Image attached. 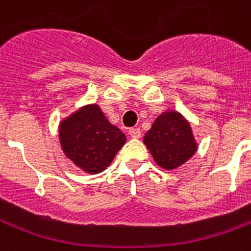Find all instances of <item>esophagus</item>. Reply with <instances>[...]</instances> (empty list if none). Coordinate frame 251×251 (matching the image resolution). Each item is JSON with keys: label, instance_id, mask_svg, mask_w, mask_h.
<instances>
[{"label": "esophagus", "instance_id": "obj_1", "mask_svg": "<svg viewBox=\"0 0 251 251\" xmlns=\"http://www.w3.org/2000/svg\"><path fill=\"white\" fill-rule=\"evenodd\" d=\"M129 134H130L131 138H140L141 137V130L138 127H131L129 130Z\"/></svg>", "mask_w": 251, "mask_h": 251}]
</instances>
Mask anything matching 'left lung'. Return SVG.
Segmentation results:
<instances>
[{
	"label": "left lung",
	"mask_w": 251,
	"mask_h": 251,
	"mask_svg": "<svg viewBox=\"0 0 251 251\" xmlns=\"http://www.w3.org/2000/svg\"><path fill=\"white\" fill-rule=\"evenodd\" d=\"M144 144L156 164L167 171L179 168L198 149L189 122L172 110L158 115L144 137Z\"/></svg>",
	"instance_id": "8db88e82"
}]
</instances>
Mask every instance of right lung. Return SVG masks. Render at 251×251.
Instances as JSON below:
<instances>
[{
	"instance_id": "1",
	"label": "right lung",
	"mask_w": 251,
	"mask_h": 251,
	"mask_svg": "<svg viewBox=\"0 0 251 251\" xmlns=\"http://www.w3.org/2000/svg\"><path fill=\"white\" fill-rule=\"evenodd\" d=\"M59 138L64 154L87 174L104 171L126 142L125 134L110 124L98 104L83 106L63 120Z\"/></svg>"
}]
</instances>
